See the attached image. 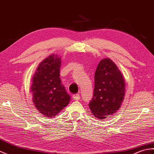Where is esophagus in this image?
I'll return each mask as SVG.
<instances>
[{"mask_svg":"<svg viewBox=\"0 0 154 154\" xmlns=\"http://www.w3.org/2000/svg\"><path fill=\"white\" fill-rule=\"evenodd\" d=\"M73 99L75 100H79L80 99V96L79 94H73Z\"/></svg>","mask_w":154,"mask_h":154,"instance_id":"esophagus-1","label":"esophagus"}]
</instances>
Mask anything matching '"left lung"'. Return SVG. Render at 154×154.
Here are the masks:
<instances>
[{
  "instance_id": "left-lung-1",
  "label": "left lung",
  "mask_w": 154,
  "mask_h": 154,
  "mask_svg": "<svg viewBox=\"0 0 154 154\" xmlns=\"http://www.w3.org/2000/svg\"><path fill=\"white\" fill-rule=\"evenodd\" d=\"M125 92L121 71L111 59H102L96 70L93 97L88 104L92 113L101 120L113 115L122 104Z\"/></svg>"
}]
</instances>
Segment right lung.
I'll use <instances>...</instances> for the list:
<instances>
[{"mask_svg": "<svg viewBox=\"0 0 154 154\" xmlns=\"http://www.w3.org/2000/svg\"><path fill=\"white\" fill-rule=\"evenodd\" d=\"M60 68V57L53 54L40 63L32 79L31 92L35 107L46 117L58 115L71 99L61 83Z\"/></svg>", "mask_w": 154, "mask_h": 154, "instance_id": "obj_1", "label": "right lung"}]
</instances>
